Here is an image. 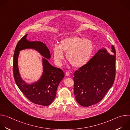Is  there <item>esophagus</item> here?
<instances>
[{
	"label": "esophagus",
	"mask_w": 130,
	"mask_h": 130,
	"mask_svg": "<svg viewBox=\"0 0 130 130\" xmlns=\"http://www.w3.org/2000/svg\"><path fill=\"white\" fill-rule=\"evenodd\" d=\"M65 75H66V76H69V75H70V73H69V72L67 71V72L65 73Z\"/></svg>",
	"instance_id": "34e87169"
}]
</instances>
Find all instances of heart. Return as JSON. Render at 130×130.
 <instances>
[{
  "label": "heart",
  "mask_w": 130,
  "mask_h": 130,
  "mask_svg": "<svg viewBox=\"0 0 130 130\" xmlns=\"http://www.w3.org/2000/svg\"><path fill=\"white\" fill-rule=\"evenodd\" d=\"M94 46L92 41L79 36H71L64 38L60 41L59 46H55L53 49V55L56 64L60 66L64 58H66L74 67L80 68L86 65L89 61L93 52Z\"/></svg>",
  "instance_id": "obj_1"
}]
</instances>
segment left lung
<instances>
[{
	"instance_id": "left-lung-1",
	"label": "left lung",
	"mask_w": 130,
	"mask_h": 130,
	"mask_svg": "<svg viewBox=\"0 0 130 130\" xmlns=\"http://www.w3.org/2000/svg\"><path fill=\"white\" fill-rule=\"evenodd\" d=\"M116 51L109 53L100 49L88 63L73 73L74 94L78 103L85 107L96 104L112 87L115 78Z\"/></svg>"
}]
</instances>
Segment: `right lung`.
<instances>
[{"instance_id": "1", "label": "right lung", "mask_w": 130, "mask_h": 130, "mask_svg": "<svg viewBox=\"0 0 130 130\" xmlns=\"http://www.w3.org/2000/svg\"><path fill=\"white\" fill-rule=\"evenodd\" d=\"M28 34L18 42L14 54L13 73L16 85L24 95L32 102L43 106L50 105L55 99L58 87L64 78V73L59 68L51 65L47 59L51 58L46 45L41 41H30L27 39ZM30 48L38 51L42 58L43 73L37 82L28 84L20 76L18 65L19 51Z\"/></svg>"}]
</instances>
